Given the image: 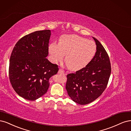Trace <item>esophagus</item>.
I'll return each instance as SVG.
<instances>
[{
	"label": "esophagus",
	"mask_w": 131,
	"mask_h": 131,
	"mask_svg": "<svg viewBox=\"0 0 131 131\" xmlns=\"http://www.w3.org/2000/svg\"><path fill=\"white\" fill-rule=\"evenodd\" d=\"M58 73L59 74H64V71H63L62 70H59L58 71Z\"/></svg>",
	"instance_id": "obj_1"
}]
</instances>
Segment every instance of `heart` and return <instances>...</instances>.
<instances>
[{
  "mask_svg": "<svg viewBox=\"0 0 131 131\" xmlns=\"http://www.w3.org/2000/svg\"><path fill=\"white\" fill-rule=\"evenodd\" d=\"M96 52L94 41L77 35H62L58 44L49 46V53L52 60L61 61L65 58V63L70 70L76 71L85 67L91 61Z\"/></svg>",
  "mask_w": 131,
  "mask_h": 131,
  "instance_id": "obj_1",
  "label": "heart"
}]
</instances>
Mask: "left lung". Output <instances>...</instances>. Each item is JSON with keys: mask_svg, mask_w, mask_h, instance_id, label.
Listing matches in <instances>:
<instances>
[{"mask_svg": "<svg viewBox=\"0 0 131 131\" xmlns=\"http://www.w3.org/2000/svg\"><path fill=\"white\" fill-rule=\"evenodd\" d=\"M96 45V52L85 67L67 75L66 89L72 100L85 105L93 102L107 87L111 73L110 60L100 41L92 37Z\"/></svg>", "mask_w": 131, "mask_h": 131, "instance_id": "1", "label": "left lung"}]
</instances>
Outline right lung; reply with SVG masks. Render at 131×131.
Instances as JSON below:
<instances>
[{
    "mask_svg": "<svg viewBox=\"0 0 131 131\" xmlns=\"http://www.w3.org/2000/svg\"><path fill=\"white\" fill-rule=\"evenodd\" d=\"M51 32L45 30L29 34L20 39L12 50L10 81L16 93L24 99L34 101L45 94L50 78L59 70L57 65L46 58Z\"/></svg>",
    "mask_w": 131,
    "mask_h": 131,
    "instance_id": "add662e5",
    "label": "right lung"
}]
</instances>
